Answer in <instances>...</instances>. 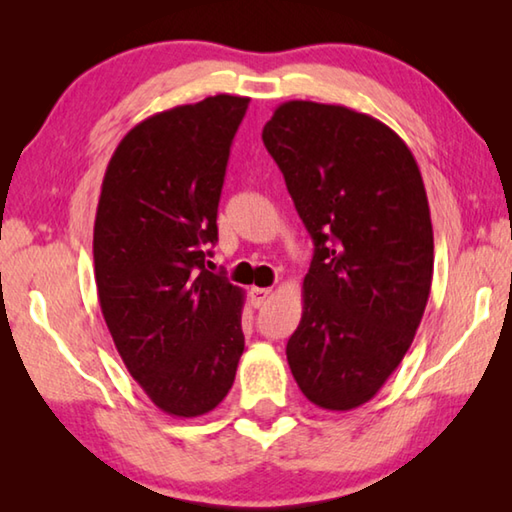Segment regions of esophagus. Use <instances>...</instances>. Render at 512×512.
I'll return each mask as SVG.
<instances>
[{"label":"esophagus","mask_w":512,"mask_h":512,"mask_svg":"<svg viewBox=\"0 0 512 512\" xmlns=\"http://www.w3.org/2000/svg\"><path fill=\"white\" fill-rule=\"evenodd\" d=\"M268 298H271V289H262V287L250 289V302H253V307L266 305Z\"/></svg>","instance_id":"34e87169"}]
</instances>
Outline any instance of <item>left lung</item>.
<instances>
[{"label": "left lung", "instance_id": "8db88e82", "mask_svg": "<svg viewBox=\"0 0 512 512\" xmlns=\"http://www.w3.org/2000/svg\"><path fill=\"white\" fill-rule=\"evenodd\" d=\"M262 140L314 241L289 368L320 409H357L400 366L429 300L418 162L379 119L329 103H282Z\"/></svg>", "mask_w": 512, "mask_h": 512}]
</instances>
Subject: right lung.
<instances>
[{
  "mask_svg": "<svg viewBox=\"0 0 512 512\" xmlns=\"http://www.w3.org/2000/svg\"><path fill=\"white\" fill-rule=\"evenodd\" d=\"M248 101L216 94L140 121L103 176L92 241L101 314L133 379L176 418L219 406L244 352V291L205 257Z\"/></svg>",
  "mask_w": 512,
  "mask_h": 512,
  "instance_id": "1",
  "label": "right lung"
}]
</instances>
